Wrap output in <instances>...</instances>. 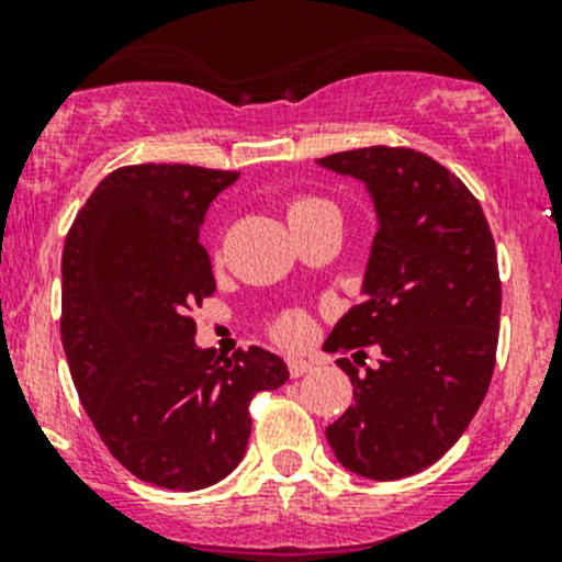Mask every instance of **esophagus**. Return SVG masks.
<instances>
[{"label": "esophagus", "instance_id": "1", "mask_svg": "<svg viewBox=\"0 0 562 562\" xmlns=\"http://www.w3.org/2000/svg\"><path fill=\"white\" fill-rule=\"evenodd\" d=\"M288 372H291V378H302L313 372V364L307 359H288Z\"/></svg>", "mask_w": 562, "mask_h": 562}]
</instances>
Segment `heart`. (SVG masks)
Instances as JSON below:
<instances>
[{
    "instance_id": "heart-1",
    "label": "heart",
    "mask_w": 562,
    "mask_h": 562,
    "mask_svg": "<svg viewBox=\"0 0 562 562\" xmlns=\"http://www.w3.org/2000/svg\"><path fill=\"white\" fill-rule=\"evenodd\" d=\"M323 212H337V209H334V203L323 201V198H296V201L288 203V223H304V220L317 217ZM304 331H307V317L299 313L285 315L274 326L277 339H282V342H299Z\"/></svg>"
}]
</instances>
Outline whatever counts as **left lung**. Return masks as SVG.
I'll return each mask as SVG.
<instances>
[{"instance_id":"obj_1","label":"left lung","mask_w":562,"mask_h":562,"mask_svg":"<svg viewBox=\"0 0 562 562\" xmlns=\"http://www.w3.org/2000/svg\"><path fill=\"white\" fill-rule=\"evenodd\" d=\"M317 166L361 181L375 206L361 293L323 350L366 358L356 402L328 424L334 457L350 473L396 481L438 462L484 402L501 328V277L481 203L454 173L416 149L339 151Z\"/></svg>"}]
</instances>
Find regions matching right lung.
Listing matches in <instances>:
<instances>
[{"label": "right lung", "instance_id": "add662e5", "mask_svg": "<svg viewBox=\"0 0 562 562\" xmlns=\"http://www.w3.org/2000/svg\"><path fill=\"white\" fill-rule=\"evenodd\" d=\"M236 171L127 166L78 212L61 252V345L83 411L140 481L195 492L241 462L249 400L288 367L263 348L231 359L195 345L190 310L214 293L198 241Z\"/></svg>", "mask_w": 562, "mask_h": 562}]
</instances>
